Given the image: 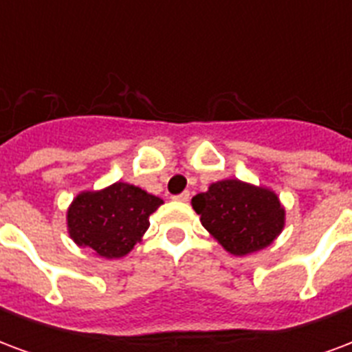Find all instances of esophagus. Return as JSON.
Returning a JSON list of instances; mask_svg holds the SVG:
<instances>
[{"label": "esophagus", "instance_id": "1", "mask_svg": "<svg viewBox=\"0 0 352 352\" xmlns=\"http://www.w3.org/2000/svg\"><path fill=\"white\" fill-rule=\"evenodd\" d=\"M175 201H188V199H190V192H183V194H179V196H175Z\"/></svg>", "mask_w": 352, "mask_h": 352}]
</instances>
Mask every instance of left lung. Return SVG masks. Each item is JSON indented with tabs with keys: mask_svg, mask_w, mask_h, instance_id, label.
I'll return each instance as SVG.
<instances>
[{
	"mask_svg": "<svg viewBox=\"0 0 352 352\" xmlns=\"http://www.w3.org/2000/svg\"><path fill=\"white\" fill-rule=\"evenodd\" d=\"M201 226L234 256L258 252L280 236L287 211L277 192L267 186L222 179L192 198Z\"/></svg>",
	"mask_w": 352,
	"mask_h": 352,
	"instance_id": "obj_1",
	"label": "left lung"
}]
</instances>
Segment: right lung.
<instances>
[{"instance_id": "obj_1", "label": "right lung", "mask_w": 352, "mask_h": 352, "mask_svg": "<svg viewBox=\"0 0 352 352\" xmlns=\"http://www.w3.org/2000/svg\"><path fill=\"white\" fill-rule=\"evenodd\" d=\"M162 204L158 196L122 181L101 190H82L67 207V234L100 258H122L141 243L151 214Z\"/></svg>"}]
</instances>
